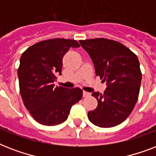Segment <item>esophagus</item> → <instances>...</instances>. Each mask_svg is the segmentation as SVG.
Wrapping results in <instances>:
<instances>
[{"instance_id":"esophagus-1","label":"esophagus","mask_w":156,"mask_h":156,"mask_svg":"<svg viewBox=\"0 0 156 156\" xmlns=\"http://www.w3.org/2000/svg\"><path fill=\"white\" fill-rule=\"evenodd\" d=\"M90 94L89 92H87V91H83V97H87V96H89Z\"/></svg>"}]
</instances>
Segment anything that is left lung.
Listing matches in <instances>:
<instances>
[{
  "instance_id": "1",
  "label": "left lung",
  "mask_w": 156,
  "mask_h": 156,
  "mask_svg": "<svg viewBox=\"0 0 156 156\" xmlns=\"http://www.w3.org/2000/svg\"><path fill=\"white\" fill-rule=\"evenodd\" d=\"M79 42L92 60L96 76L107 86L103 94L92 93L98 105L88 112V119L102 128L118 126L129 116L138 100L142 81L138 57L114 40L99 38Z\"/></svg>"
}]
</instances>
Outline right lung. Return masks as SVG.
Returning <instances> with one entry per match:
<instances>
[{"label":"right lung","mask_w":156,"mask_h":156,"mask_svg":"<svg viewBox=\"0 0 156 156\" xmlns=\"http://www.w3.org/2000/svg\"><path fill=\"white\" fill-rule=\"evenodd\" d=\"M76 40L52 39L30 46L23 52L18 69L19 89L26 108L35 121L56 126L68 118L71 107L83 97V90L54 87L61 74L62 59Z\"/></svg>","instance_id":"add662e5"}]
</instances>
